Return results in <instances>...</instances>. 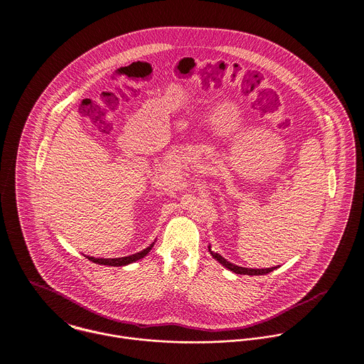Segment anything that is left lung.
<instances>
[{
    "label": "left lung",
    "mask_w": 364,
    "mask_h": 364,
    "mask_svg": "<svg viewBox=\"0 0 364 364\" xmlns=\"http://www.w3.org/2000/svg\"><path fill=\"white\" fill-rule=\"evenodd\" d=\"M209 251H210V248H209ZM210 254H212V257L216 259V261H219L223 267H226L228 269H230V271H233L235 274H240V275H265V274H269L271 271H274V269H277L278 267H272V268H267V269H252V268H242V267H239V265H235V264H232V262H229V261H226L222 255H219V254H215L213 251H210Z\"/></svg>",
    "instance_id": "1"
}]
</instances>
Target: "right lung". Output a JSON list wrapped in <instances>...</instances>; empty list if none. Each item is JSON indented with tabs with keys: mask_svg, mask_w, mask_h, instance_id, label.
<instances>
[{
	"mask_svg": "<svg viewBox=\"0 0 364 364\" xmlns=\"http://www.w3.org/2000/svg\"><path fill=\"white\" fill-rule=\"evenodd\" d=\"M154 244H151L149 247H146L145 250L136 252V254H132V255H128V257H122V258H95V257H86L89 261L95 262V264H100V265H110V267H122V265H127V264H131V262H135L141 258H144L151 250H152Z\"/></svg>",
	"mask_w": 364,
	"mask_h": 364,
	"instance_id": "obj_1",
	"label": "right lung"
}]
</instances>
